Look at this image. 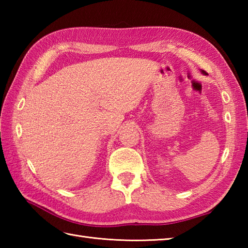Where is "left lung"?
<instances>
[{"label":"left lung","mask_w":248,"mask_h":248,"mask_svg":"<svg viewBox=\"0 0 248 248\" xmlns=\"http://www.w3.org/2000/svg\"><path fill=\"white\" fill-rule=\"evenodd\" d=\"M200 72H202V75H204V76H208V73H207V72H205V71H203V70H200Z\"/></svg>","instance_id":"obj_1"}]
</instances>
